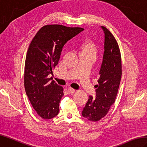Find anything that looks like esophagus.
<instances>
[{
  "mask_svg": "<svg viewBox=\"0 0 147 147\" xmlns=\"http://www.w3.org/2000/svg\"><path fill=\"white\" fill-rule=\"evenodd\" d=\"M75 91H76V90H75V89H74V88H71V87H70L69 89H68V92H69V93L70 94H74Z\"/></svg>",
  "mask_w": 147,
  "mask_h": 147,
  "instance_id": "34e87169",
  "label": "esophagus"
}]
</instances>
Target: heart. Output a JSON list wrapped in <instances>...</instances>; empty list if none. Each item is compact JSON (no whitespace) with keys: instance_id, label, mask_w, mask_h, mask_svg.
<instances>
[{"instance_id":"obj_1","label":"heart","mask_w":147,"mask_h":147,"mask_svg":"<svg viewBox=\"0 0 147 147\" xmlns=\"http://www.w3.org/2000/svg\"><path fill=\"white\" fill-rule=\"evenodd\" d=\"M96 52H97V49L94 43H87V44H84L81 47V53H85V54H90L95 56Z\"/></svg>"}]
</instances>
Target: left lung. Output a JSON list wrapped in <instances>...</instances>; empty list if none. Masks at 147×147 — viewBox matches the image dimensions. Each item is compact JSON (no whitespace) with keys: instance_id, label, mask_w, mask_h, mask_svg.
<instances>
[{"instance_id":"left-lung-1","label":"left lung","mask_w":147,"mask_h":147,"mask_svg":"<svg viewBox=\"0 0 147 147\" xmlns=\"http://www.w3.org/2000/svg\"><path fill=\"white\" fill-rule=\"evenodd\" d=\"M104 32V53L98 84L95 85L96 97L90 95L82 111V116L97 121L104 117L115 102L121 77V59L119 45L112 34L102 26Z\"/></svg>"}]
</instances>
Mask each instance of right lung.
Here are the masks:
<instances>
[{"label": "right lung", "mask_w": 147, "mask_h": 147, "mask_svg": "<svg viewBox=\"0 0 147 147\" xmlns=\"http://www.w3.org/2000/svg\"><path fill=\"white\" fill-rule=\"evenodd\" d=\"M81 27L47 25L39 30L28 47L24 68L26 94L37 113L51 119L59 112L63 88L48 76L58 64L63 45L83 31Z\"/></svg>", "instance_id": "right-lung-1"}]
</instances>
